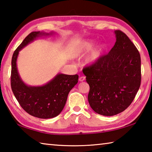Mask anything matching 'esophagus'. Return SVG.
<instances>
[{"mask_svg": "<svg viewBox=\"0 0 152 152\" xmlns=\"http://www.w3.org/2000/svg\"><path fill=\"white\" fill-rule=\"evenodd\" d=\"M85 79H86V77L85 76H80V78H79V81L83 82L84 80H85Z\"/></svg>", "mask_w": 152, "mask_h": 152, "instance_id": "34e87169", "label": "esophagus"}]
</instances>
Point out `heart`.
<instances>
[{"label": "heart", "mask_w": 152, "mask_h": 152, "mask_svg": "<svg viewBox=\"0 0 152 152\" xmlns=\"http://www.w3.org/2000/svg\"><path fill=\"white\" fill-rule=\"evenodd\" d=\"M95 44V41L92 39H84L80 41L74 46L73 50V55L74 57L82 56L88 51H91ZM104 46L99 45L92 50L91 53L86 58V62L87 64H92L99 60L104 51Z\"/></svg>", "instance_id": "heart-1"}]
</instances>
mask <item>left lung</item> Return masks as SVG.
<instances>
[{
  "label": "left lung",
  "instance_id": "obj_1",
  "mask_svg": "<svg viewBox=\"0 0 152 152\" xmlns=\"http://www.w3.org/2000/svg\"><path fill=\"white\" fill-rule=\"evenodd\" d=\"M116 42L109 53L86 67L88 100L96 113L113 116L132 104L141 84V57L127 35L115 31Z\"/></svg>",
  "mask_w": 152,
  "mask_h": 152
}]
</instances>
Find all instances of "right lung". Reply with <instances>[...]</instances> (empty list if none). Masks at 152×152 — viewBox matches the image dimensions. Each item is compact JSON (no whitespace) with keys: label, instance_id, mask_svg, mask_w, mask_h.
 Returning <instances> with one entry per match:
<instances>
[{"label":"right lung","instance_id":"obj_1","mask_svg":"<svg viewBox=\"0 0 152 152\" xmlns=\"http://www.w3.org/2000/svg\"><path fill=\"white\" fill-rule=\"evenodd\" d=\"M46 33L33 31L29 33L14 51L11 61V85L12 92L23 109L29 115L40 119H50L63 110L69 92L78 83V75L58 74L45 85L30 86L22 81L17 67L19 51L36 38Z\"/></svg>","mask_w":152,"mask_h":152}]
</instances>
